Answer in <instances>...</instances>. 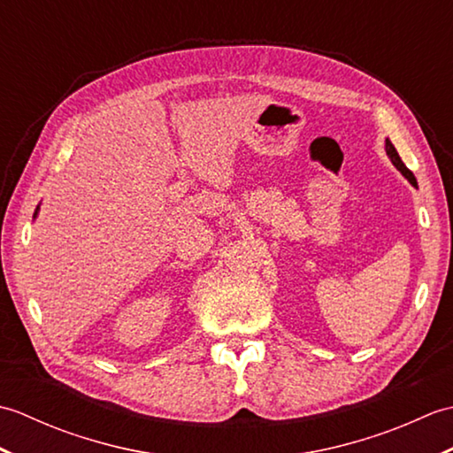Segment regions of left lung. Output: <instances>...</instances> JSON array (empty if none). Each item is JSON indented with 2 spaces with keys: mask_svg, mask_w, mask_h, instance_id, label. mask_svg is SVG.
Wrapping results in <instances>:
<instances>
[{
  "mask_svg": "<svg viewBox=\"0 0 453 453\" xmlns=\"http://www.w3.org/2000/svg\"><path fill=\"white\" fill-rule=\"evenodd\" d=\"M386 151H388V156H389V159H391L393 165H395V167L403 173V175H405V177L411 180V185H412V187H417V179H415V175H412V173L407 169L405 163L401 161V157H399V153H397L395 146H393V143H391L389 140H386Z\"/></svg>",
  "mask_w": 453,
  "mask_h": 453,
  "instance_id": "obj_1",
  "label": "left lung"
}]
</instances>
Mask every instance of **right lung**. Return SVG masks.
Instances as JSON below:
<instances>
[{
    "label": "right lung",
    "mask_w": 453,
    "mask_h": 453,
    "mask_svg": "<svg viewBox=\"0 0 453 453\" xmlns=\"http://www.w3.org/2000/svg\"><path fill=\"white\" fill-rule=\"evenodd\" d=\"M35 216H36V211H35Z\"/></svg>",
    "instance_id": "obj_1"
}]
</instances>
